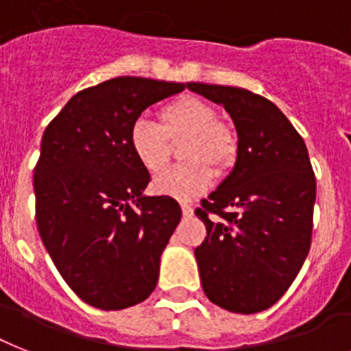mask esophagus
I'll return each mask as SVG.
<instances>
[{"mask_svg":"<svg viewBox=\"0 0 351 351\" xmlns=\"http://www.w3.org/2000/svg\"><path fill=\"white\" fill-rule=\"evenodd\" d=\"M182 215H184L185 218H191V216H193V207H191L189 204H182Z\"/></svg>","mask_w":351,"mask_h":351,"instance_id":"34e87169","label":"esophagus"}]
</instances>
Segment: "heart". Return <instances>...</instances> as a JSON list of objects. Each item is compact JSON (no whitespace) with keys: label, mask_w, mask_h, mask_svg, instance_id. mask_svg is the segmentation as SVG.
I'll return each mask as SVG.
<instances>
[{"label":"heart","mask_w":351,"mask_h":351,"mask_svg":"<svg viewBox=\"0 0 351 351\" xmlns=\"http://www.w3.org/2000/svg\"><path fill=\"white\" fill-rule=\"evenodd\" d=\"M184 138L180 156L185 164L167 169L153 184L158 195L191 200L202 195L213 182V167L225 169L236 156V136L218 121V113L207 102L184 97L164 106L158 124L146 119L130 130V147L142 167L160 173L171 156L169 142Z\"/></svg>","instance_id":"1"}]
</instances>
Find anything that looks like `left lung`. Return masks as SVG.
Returning <instances> with one entry per match:
<instances>
[{
	"label": "left lung",
	"mask_w": 351,
	"mask_h": 351,
	"mask_svg": "<svg viewBox=\"0 0 351 351\" xmlns=\"http://www.w3.org/2000/svg\"><path fill=\"white\" fill-rule=\"evenodd\" d=\"M187 88L223 106L238 133L234 167L196 209L207 229L195 249L202 287L210 303L256 314L289 290L308 256L315 204L308 149L269 99L220 84Z\"/></svg>",
	"instance_id": "left-lung-1"
}]
</instances>
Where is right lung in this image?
<instances>
[{
  "label": "right lung",
  "instance_id": "right-lung-1",
  "mask_svg": "<svg viewBox=\"0 0 351 351\" xmlns=\"http://www.w3.org/2000/svg\"><path fill=\"white\" fill-rule=\"evenodd\" d=\"M184 90L115 77L73 95L43 133L34 171L39 236L68 287L95 308H128L155 290L182 209L171 196L144 195L151 178L130 130L146 108Z\"/></svg>",
  "mask_w": 351,
  "mask_h": 351
}]
</instances>
